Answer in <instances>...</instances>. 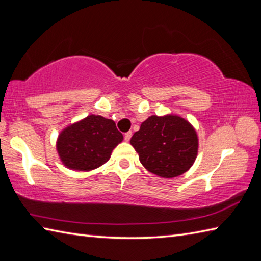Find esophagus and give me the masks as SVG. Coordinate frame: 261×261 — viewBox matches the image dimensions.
I'll use <instances>...</instances> for the list:
<instances>
[{
  "label": "esophagus",
  "mask_w": 261,
  "mask_h": 261,
  "mask_svg": "<svg viewBox=\"0 0 261 261\" xmlns=\"http://www.w3.org/2000/svg\"><path fill=\"white\" fill-rule=\"evenodd\" d=\"M131 136H132V132H131V131L126 132V134H124V140H125V141H130Z\"/></svg>",
  "instance_id": "esophagus-1"
}]
</instances>
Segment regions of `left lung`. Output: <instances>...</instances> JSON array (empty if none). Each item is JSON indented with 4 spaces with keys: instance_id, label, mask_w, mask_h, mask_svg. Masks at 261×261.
<instances>
[{
    "instance_id": "obj_1",
    "label": "left lung",
    "mask_w": 261,
    "mask_h": 261,
    "mask_svg": "<svg viewBox=\"0 0 261 261\" xmlns=\"http://www.w3.org/2000/svg\"><path fill=\"white\" fill-rule=\"evenodd\" d=\"M130 143L143 167L164 178L186 173L198 152L196 130L177 114L149 116L132 136Z\"/></svg>"
}]
</instances>
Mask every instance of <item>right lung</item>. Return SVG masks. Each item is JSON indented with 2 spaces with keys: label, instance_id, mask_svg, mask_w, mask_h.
<instances>
[{
  "label": "right lung",
  "instance_id": "add662e5",
  "mask_svg": "<svg viewBox=\"0 0 261 261\" xmlns=\"http://www.w3.org/2000/svg\"><path fill=\"white\" fill-rule=\"evenodd\" d=\"M122 140L123 136L113 120L91 114L63 129L56 149L65 167L90 171L107 163Z\"/></svg>",
  "mask_w": 261,
  "mask_h": 261
}]
</instances>
